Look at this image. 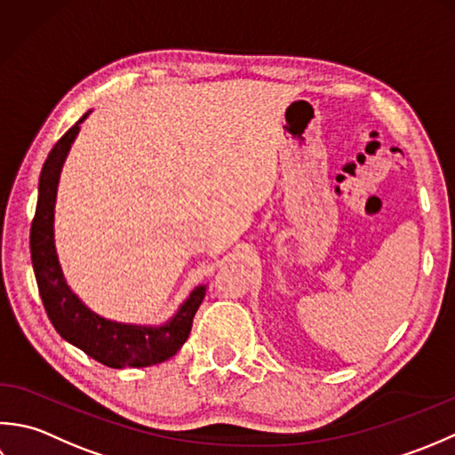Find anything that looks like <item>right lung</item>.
Listing matches in <instances>:
<instances>
[{
    "mask_svg": "<svg viewBox=\"0 0 455 455\" xmlns=\"http://www.w3.org/2000/svg\"><path fill=\"white\" fill-rule=\"evenodd\" d=\"M92 114L86 111L57 145L52 147L39 176V200L31 224V261L36 286L44 304L46 316L62 339L84 351L92 359L108 367H149L172 357L192 330L194 314L206 296V284H198L184 300L171 320L161 326H137V323L114 322L100 316L72 292L59 261L54 245V204L64 161L74 139L80 133V124Z\"/></svg>",
    "mask_w": 455,
    "mask_h": 455,
    "instance_id": "add662e5",
    "label": "right lung"
}]
</instances>
